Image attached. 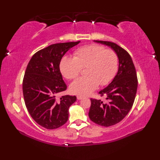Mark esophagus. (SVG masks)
<instances>
[{"instance_id":"esophagus-1","label":"esophagus","mask_w":160,"mask_h":160,"mask_svg":"<svg viewBox=\"0 0 160 160\" xmlns=\"http://www.w3.org/2000/svg\"><path fill=\"white\" fill-rule=\"evenodd\" d=\"M83 98V96H77V99L78 100H82Z\"/></svg>"}]
</instances>
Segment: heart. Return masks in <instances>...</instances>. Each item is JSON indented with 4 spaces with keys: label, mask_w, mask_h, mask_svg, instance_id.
<instances>
[{
    "label": "heart",
    "mask_w": 160,
    "mask_h": 160,
    "mask_svg": "<svg viewBox=\"0 0 160 160\" xmlns=\"http://www.w3.org/2000/svg\"><path fill=\"white\" fill-rule=\"evenodd\" d=\"M84 67L86 76L78 78L69 86L71 93L80 96H87L99 84L105 85L110 82L118 69V56L114 51L93 44L77 49L74 58L64 56L60 62L61 73L69 80L76 78Z\"/></svg>",
    "instance_id": "obj_1"
}]
</instances>
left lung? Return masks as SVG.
Masks as SVG:
<instances>
[{
	"mask_svg": "<svg viewBox=\"0 0 160 160\" xmlns=\"http://www.w3.org/2000/svg\"><path fill=\"white\" fill-rule=\"evenodd\" d=\"M93 42L111 47L119 60L118 70L113 80L99 92L101 96H107L108 102L91 99L89 112L91 121L102 127H110L123 120L133 104L138 88L136 71L128 53L117 44L102 40Z\"/></svg>",
	"mask_w": 160,
	"mask_h": 160,
	"instance_id": "1",
	"label": "left lung"
}]
</instances>
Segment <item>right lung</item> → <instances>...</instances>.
Returning <instances> with one entry per match:
<instances>
[{"instance_id":"right-lung-1","label":"right lung","mask_w":160,"mask_h":160,"mask_svg":"<svg viewBox=\"0 0 160 160\" xmlns=\"http://www.w3.org/2000/svg\"><path fill=\"white\" fill-rule=\"evenodd\" d=\"M80 41L57 43L38 51L29 62L22 82L26 107L32 118L47 129L59 128L67 122L69 108L76 100L73 96H56L66 91L60 71V60Z\"/></svg>"}]
</instances>
